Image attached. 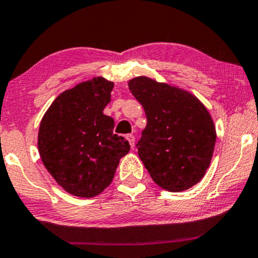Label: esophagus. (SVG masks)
Instances as JSON below:
<instances>
[{"label":"esophagus","mask_w":258,"mask_h":258,"mask_svg":"<svg viewBox=\"0 0 258 258\" xmlns=\"http://www.w3.org/2000/svg\"><path fill=\"white\" fill-rule=\"evenodd\" d=\"M126 140L129 141V145H130V147H134V145H135V137L133 134H128L126 135Z\"/></svg>","instance_id":"34e87169"}]
</instances>
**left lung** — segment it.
<instances>
[{
    "mask_svg": "<svg viewBox=\"0 0 258 258\" xmlns=\"http://www.w3.org/2000/svg\"><path fill=\"white\" fill-rule=\"evenodd\" d=\"M147 124L138 153L156 184L179 192L198 184L212 160L216 128L206 107L189 92L146 77L129 82Z\"/></svg>",
    "mask_w": 258,
    "mask_h": 258,
    "instance_id": "left-lung-1",
    "label": "left lung"
}]
</instances>
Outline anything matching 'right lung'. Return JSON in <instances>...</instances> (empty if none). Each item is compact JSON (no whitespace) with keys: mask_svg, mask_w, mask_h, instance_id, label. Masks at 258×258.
Wrapping results in <instances>:
<instances>
[{"mask_svg":"<svg viewBox=\"0 0 258 258\" xmlns=\"http://www.w3.org/2000/svg\"><path fill=\"white\" fill-rule=\"evenodd\" d=\"M113 83L98 77L66 90L52 102L39 129V152L46 169L66 191L94 198L112 183L119 160L130 150L103 114Z\"/></svg>","mask_w":258,"mask_h":258,"instance_id":"obj_1","label":"right lung"}]
</instances>
